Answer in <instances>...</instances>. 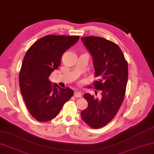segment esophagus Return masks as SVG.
I'll return each instance as SVG.
<instances>
[{"label":"esophagus","instance_id":"obj_1","mask_svg":"<svg viewBox=\"0 0 154 154\" xmlns=\"http://www.w3.org/2000/svg\"><path fill=\"white\" fill-rule=\"evenodd\" d=\"M74 95L75 97L79 98V97H81V96H82V93H81V92L79 91H75Z\"/></svg>","mask_w":154,"mask_h":154}]
</instances>
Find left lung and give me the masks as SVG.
<instances>
[{
    "mask_svg": "<svg viewBox=\"0 0 154 154\" xmlns=\"http://www.w3.org/2000/svg\"><path fill=\"white\" fill-rule=\"evenodd\" d=\"M81 40L91 54L98 80L94 85L101 91V97L84 94L88 107L81 112L85 122L94 129L106 125L119 109L125 94L128 65L120 48L111 41L100 37H85Z\"/></svg>",
    "mask_w": 154,
    "mask_h": 154,
    "instance_id": "left-lung-1",
    "label": "left lung"
}]
</instances>
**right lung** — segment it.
<instances>
[{"label":"right lung","instance_id":"obj_1","mask_svg":"<svg viewBox=\"0 0 154 154\" xmlns=\"http://www.w3.org/2000/svg\"><path fill=\"white\" fill-rule=\"evenodd\" d=\"M79 36L49 35L29 49L19 73V86L27 108L33 117L46 122L59 114L74 94L71 88H61L49 80L57 69L63 54L74 45Z\"/></svg>","mask_w":154,"mask_h":154}]
</instances>
